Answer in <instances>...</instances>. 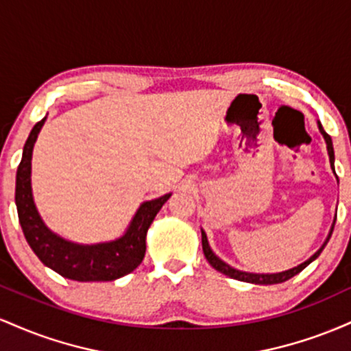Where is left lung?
<instances>
[{
    "label": "left lung",
    "instance_id": "obj_1",
    "mask_svg": "<svg viewBox=\"0 0 351 351\" xmlns=\"http://www.w3.org/2000/svg\"><path fill=\"white\" fill-rule=\"evenodd\" d=\"M318 130H320V134L324 135L325 138V143H327V150H328V156H330V165H332V170L335 173V153H333V145H332V138H330V135L327 132L324 130V127H322V123L318 122ZM335 221H337V215H335V219H333V224H332V229H330L327 239H325V243L322 244V247L318 249V251L313 254L310 259L305 261V263H302L297 265V267H292L289 269V271H284V272H276V274H254V272H244V271H239V269H234L231 267V265L224 263V261H221L219 257L216 256L215 252L211 251V247H209V243H208V237H206V232L201 229V243H203V252H204V257L208 259V263L213 265V267L216 269L217 272L224 274V276L231 277V279H236V280H241V282H249V284H261V285H272V284H280V282H285L289 279H292L293 276H297V274L304 271L305 267L310 263H313V261L317 259L318 256H320V252L324 251V247L327 245L330 236H332L333 232V226H335Z\"/></svg>",
    "mask_w": 351,
    "mask_h": 351
}]
</instances>
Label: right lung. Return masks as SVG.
<instances>
[{"mask_svg":"<svg viewBox=\"0 0 351 351\" xmlns=\"http://www.w3.org/2000/svg\"><path fill=\"white\" fill-rule=\"evenodd\" d=\"M46 117L38 122L27 136L23 158L16 173V208L24 237L41 263L62 277L77 282L115 280L135 271L142 264L147 249V231L167 203L171 193L145 201L136 209L127 231L119 239L99 244H77L52 232L39 216L31 188V158L33 148Z\"/></svg>","mask_w":351,"mask_h":351,"instance_id":"1","label":"right lung"}]
</instances>
